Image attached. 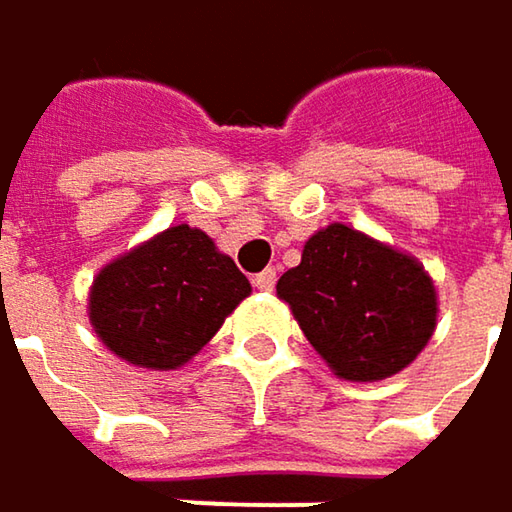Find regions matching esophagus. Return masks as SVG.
<instances>
[{
	"label": "esophagus",
	"mask_w": 512,
	"mask_h": 512,
	"mask_svg": "<svg viewBox=\"0 0 512 512\" xmlns=\"http://www.w3.org/2000/svg\"><path fill=\"white\" fill-rule=\"evenodd\" d=\"M274 283H277V271H274V268H265V271H259V274L253 277V286H256L259 292H271Z\"/></svg>",
	"instance_id": "obj_1"
}]
</instances>
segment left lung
<instances>
[{"label": "left lung", "instance_id": "left-lung-1", "mask_svg": "<svg viewBox=\"0 0 512 512\" xmlns=\"http://www.w3.org/2000/svg\"><path fill=\"white\" fill-rule=\"evenodd\" d=\"M277 295L340 379L379 382L408 367L435 331V286L423 265L331 223L289 268Z\"/></svg>", "mask_w": 512, "mask_h": 512}]
</instances>
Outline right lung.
Instances as JSON below:
<instances>
[{
	"instance_id": "right-lung-1",
	"label": "right lung",
	"mask_w": 512,
	"mask_h": 512,
	"mask_svg": "<svg viewBox=\"0 0 512 512\" xmlns=\"http://www.w3.org/2000/svg\"><path fill=\"white\" fill-rule=\"evenodd\" d=\"M250 295V280L214 241L172 226L110 262L89 301V319L119 358L148 370L187 364Z\"/></svg>"
}]
</instances>
